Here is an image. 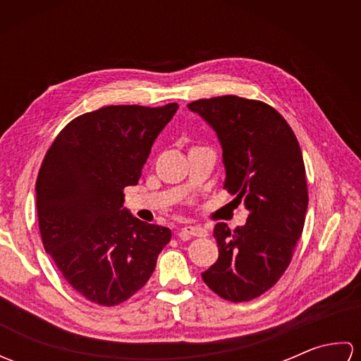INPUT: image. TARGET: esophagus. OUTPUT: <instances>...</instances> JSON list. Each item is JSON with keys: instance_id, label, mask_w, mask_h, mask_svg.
<instances>
[{"instance_id": "1", "label": "esophagus", "mask_w": 361, "mask_h": 361, "mask_svg": "<svg viewBox=\"0 0 361 361\" xmlns=\"http://www.w3.org/2000/svg\"><path fill=\"white\" fill-rule=\"evenodd\" d=\"M185 235H189V237H206V235H208V231H206V229L202 228V226H185V228H181L180 237H185Z\"/></svg>"}]
</instances>
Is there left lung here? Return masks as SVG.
Returning a JSON list of instances; mask_svg holds the SVG:
<instances>
[{
  "mask_svg": "<svg viewBox=\"0 0 361 361\" xmlns=\"http://www.w3.org/2000/svg\"><path fill=\"white\" fill-rule=\"evenodd\" d=\"M188 106L217 132L224 188L250 212L234 231L221 221L214 228L219 259L202 278L226 301H251L281 279L302 234L309 203L302 152L287 121L262 101L226 94Z\"/></svg>",
  "mask_w": 361,
  "mask_h": 361,
  "instance_id": "8db88e82",
  "label": "left lung"
}]
</instances>
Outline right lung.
<instances>
[{"mask_svg":"<svg viewBox=\"0 0 361 361\" xmlns=\"http://www.w3.org/2000/svg\"><path fill=\"white\" fill-rule=\"evenodd\" d=\"M178 110L109 105L74 118L46 152L35 192L42 242L70 286L114 307L145 286L171 229L122 208L153 141Z\"/></svg>","mask_w":361,"mask_h":361,"instance_id":"right-lung-1","label":"right lung"}]
</instances>
